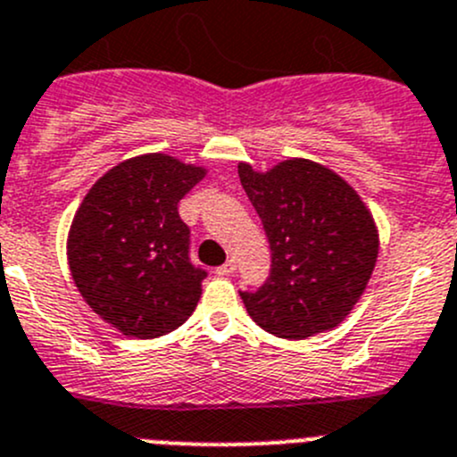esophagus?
I'll list each match as a JSON object with an SVG mask.
<instances>
[{
    "instance_id": "34e87169",
    "label": "esophagus",
    "mask_w": 457,
    "mask_h": 457,
    "mask_svg": "<svg viewBox=\"0 0 457 457\" xmlns=\"http://www.w3.org/2000/svg\"><path fill=\"white\" fill-rule=\"evenodd\" d=\"M234 270H237V262H234V259H228V262H225L223 266L216 268V275H219V277H229V275H234Z\"/></svg>"
}]
</instances>
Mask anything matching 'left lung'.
<instances>
[{"label":"left lung","mask_w":457,"mask_h":457,"mask_svg":"<svg viewBox=\"0 0 457 457\" xmlns=\"http://www.w3.org/2000/svg\"><path fill=\"white\" fill-rule=\"evenodd\" d=\"M238 178L270 243L266 281L257 291H238L250 318L288 340L336 327L377 263V228L363 200L309 160H287L268 173L241 164Z\"/></svg>","instance_id":"8db88e82"}]
</instances>
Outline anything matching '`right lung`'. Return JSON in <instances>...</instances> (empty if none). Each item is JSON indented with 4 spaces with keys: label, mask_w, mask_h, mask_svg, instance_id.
Segmentation results:
<instances>
[{
    "label": "right lung",
    "mask_w": 457,
    "mask_h": 457,
    "mask_svg": "<svg viewBox=\"0 0 457 457\" xmlns=\"http://www.w3.org/2000/svg\"><path fill=\"white\" fill-rule=\"evenodd\" d=\"M204 170L169 155H142L108 170L85 195L67 241L80 295L132 338L185 325L207 270L191 262V229L178 204Z\"/></svg>",
    "instance_id": "right-lung-1"
}]
</instances>
